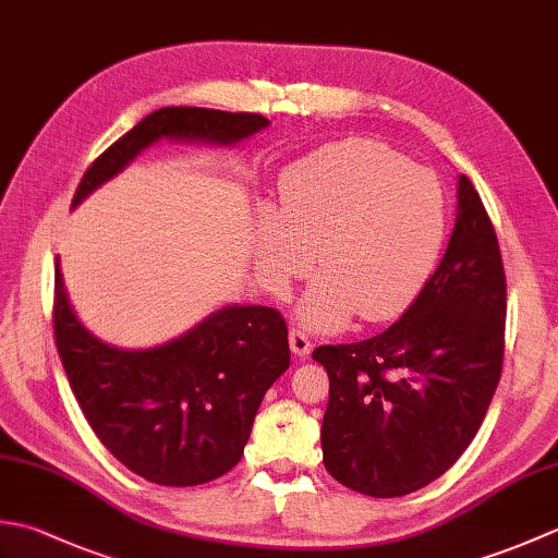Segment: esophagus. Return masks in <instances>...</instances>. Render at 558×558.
Instances as JSON below:
<instances>
[{"label":"esophagus","mask_w":558,"mask_h":558,"mask_svg":"<svg viewBox=\"0 0 558 558\" xmlns=\"http://www.w3.org/2000/svg\"><path fill=\"white\" fill-rule=\"evenodd\" d=\"M290 350L294 352V357L304 360L306 354L312 352V340H310V336H306L304 330H300V328H290Z\"/></svg>","instance_id":"34e87169"}]
</instances>
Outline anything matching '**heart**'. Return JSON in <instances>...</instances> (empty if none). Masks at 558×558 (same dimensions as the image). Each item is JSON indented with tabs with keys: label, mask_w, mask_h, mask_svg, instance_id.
I'll return each instance as SVG.
<instances>
[{
	"label": "heart",
	"mask_w": 558,
	"mask_h": 558,
	"mask_svg": "<svg viewBox=\"0 0 558 558\" xmlns=\"http://www.w3.org/2000/svg\"><path fill=\"white\" fill-rule=\"evenodd\" d=\"M446 210L436 177L376 141L318 148L280 174L278 213L260 220L256 256L282 294L312 264L322 268L302 302V322L336 330L398 318L417 298L444 242Z\"/></svg>",
	"instance_id": "obj_1"
}]
</instances>
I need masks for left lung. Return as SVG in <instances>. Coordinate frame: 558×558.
Returning <instances> with one entry per match:
<instances>
[{
	"label": "left lung",
	"mask_w": 558,
	"mask_h": 558,
	"mask_svg": "<svg viewBox=\"0 0 558 558\" xmlns=\"http://www.w3.org/2000/svg\"><path fill=\"white\" fill-rule=\"evenodd\" d=\"M506 272L480 194L458 182L446 254L402 318L369 340L322 345L328 372L326 470L374 499L438 480L465 453L499 386Z\"/></svg>",
	"instance_id": "left-lung-1"
}]
</instances>
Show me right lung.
Returning a JSON list of instances; mask_svg holds the SVG:
<instances>
[{
    "mask_svg": "<svg viewBox=\"0 0 558 558\" xmlns=\"http://www.w3.org/2000/svg\"><path fill=\"white\" fill-rule=\"evenodd\" d=\"M268 126L256 112L162 108L100 153L71 206L108 182L158 138L230 146ZM54 345L100 444L138 477L196 487L240 462L256 410L290 366L288 324L270 306H225L189 333L153 350H117L71 312L54 266Z\"/></svg>",
    "mask_w": 558,
    "mask_h": 558,
    "instance_id": "add662e5",
    "label": "right lung"
}]
</instances>
